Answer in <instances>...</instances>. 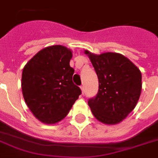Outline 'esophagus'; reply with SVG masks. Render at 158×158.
Returning <instances> with one entry per match:
<instances>
[{
  "label": "esophagus",
  "instance_id": "obj_1",
  "mask_svg": "<svg viewBox=\"0 0 158 158\" xmlns=\"http://www.w3.org/2000/svg\"><path fill=\"white\" fill-rule=\"evenodd\" d=\"M81 90L82 93H84V86L83 85H82V86H81Z\"/></svg>",
  "mask_w": 158,
  "mask_h": 158
}]
</instances>
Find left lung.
<instances>
[{"label":"left lung","instance_id":"obj_1","mask_svg":"<svg viewBox=\"0 0 158 158\" xmlns=\"http://www.w3.org/2000/svg\"><path fill=\"white\" fill-rule=\"evenodd\" d=\"M99 82L97 94L88 100L94 117L117 124L134 109L142 91L140 70L124 56L113 52L94 55L86 51Z\"/></svg>","mask_w":158,"mask_h":158}]
</instances>
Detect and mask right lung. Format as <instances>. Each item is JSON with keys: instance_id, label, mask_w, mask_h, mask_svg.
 Segmentation results:
<instances>
[{"instance_id": "add662e5", "label": "right lung", "mask_w": 158, "mask_h": 158, "mask_svg": "<svg viewBox=\"0 0 158 158\" xmlns=\"http://www.w3.org/2000/svg\"><path fill=\"white\" fill-rule=\"evenodd\" d=\"M72 53L56 45L44 48L25 66L21 89L25 102L41 122H60L81 94L72 81L74 69L70 66Z\"/></svg>"}]
</instances>
